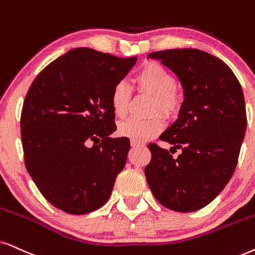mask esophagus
<instances>
[{
  "mask_svg": "<svg viewBox=\"0 0 255 255\" xmlns=\"http://www.w3.org/2000/svg\"><path fill=\"white\" fill-rule=\"evenodd\" d=\"M130 144L133 148H138V147H144L143 143H140V142H136V141H130Z\"/></svg>",
  "mask_w": 255,
  "mask_h": 255,
  "instance_id": "esophagus-1",
  "label": "esophagus"
}]
</instances>
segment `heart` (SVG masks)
I'll list each match as a JSON object with an SVG mask.
<instances>
[{"label": "heart", "mask_w": 255, "mask_h": 255, "mask_svg": "<svg viewBox=\"0 0 255 255\" xmlns=\"http://www.w3.org/2000/svg\"><path fill=\"white\" fill-rule=\"evenodd\" d=\"M135 83L141 93L153 96V112L159 109L166 115L175 114L180 106V94L174 87V77L160 63L149 61L144 63L135 76ZM130 101V88L126 82H119L113 87L111 104L114 114L124 118L128 112ZM165 127L160 115L149 119H129L121 122L118 127L119 135L131 141L143 142L155 137Z\"/></svg>", "instance_id": "heart-1"}]
</instances>
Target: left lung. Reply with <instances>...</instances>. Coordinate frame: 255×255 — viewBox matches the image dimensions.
Instances as JSON below:
<instances>
[{
	"label": "left lung",
	"instance_id": "left-lung-1",
	"mask_svg": "<svg viewBox=\"0 0 255 255\" xmlns=\"http://www.w3.org/2000/svg\"><path fill=\"white\" fill-rule=\"evenodd\" d=\"M148 59L175 74L183 102L176 121L160 136L182 154L173 158L167 149L148 144L147 182L162 206L195 212L220 194L237 167L247 127L243 89L230 67L206 51L169 49Z\"/></svg>",
	"mask_w": 255,
	"mask_h": 255
}]
</instances>
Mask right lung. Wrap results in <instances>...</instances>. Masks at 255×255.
<instances>
[{
  "mask_svg": "<svg viewBox=\"0 0 255 255\" xmlns=\"http://www.w3.org/2000/svg\"><path fill=\"white\" fill-rule=\"evenodd\" d=\"M136 60L75 48L48 64L28 90L21 114L25 168L66 213L102 207L126 166L130 142L111 137L117 130L111 93Z\"/></svg>",
  "mask_w": 255,
  "mask_h": 255,
  "instance_id": "obj_1",
  "label": "right lung"
}]
</instances>
